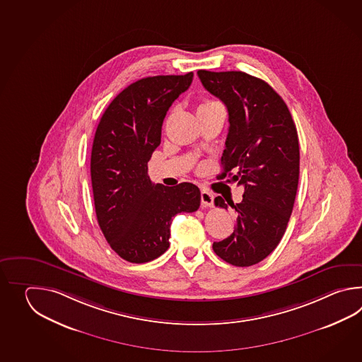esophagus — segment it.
I'll list each match as a JSON object with an SVG mask.
<instances>
[{"mask_svg": "<svg viewBox=\"0 0 362 362\" xmlns=\"http://www.w3.org/2000/svg\"><path fill=\"white\" fill-rule=\"evenodd\" d=\"M200 199H202V203H203L206 207H212V206H214V194L208 192L206 189H202V192H200Z\"/></svg>", "mask_w": 362, "mask_h": 362, "instance_id": "1", "label": "esophagus"}]
</instances>
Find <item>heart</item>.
<instances>
[{
	"instance_id": "obj_1",
	"label": "heart",
	"mask_w": 362,
	"mask_h": 362,
	"mask_svg": "<svg viewBox=\"0 0 362 362\" xmlns=\"http://www.w3.org/2000/svg\"><path fill=\"white\" fill-rule=\"evenodd\" d=\"M216 105H220V103L216 102V100H206L200 103L199 108L212 107V106H216ZM199 108H198V110H199Z\"/></svg>"
}]
</instances>
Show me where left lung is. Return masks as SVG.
<instances>
[{
	"label": "left lung",
	"mask_w": 362,
	"mask_h": 362,
	"mask_svg": "<svg viewBox=\"0 0 362 362\" xmlns=\"http://www.w3.org/2000/svg\"><path fill=\"white\" fill-rule=\"evenodd\" d=\"M198 76L229 112L218 177L229 176L245 187L240 203L228 202L237 212L235 229L212 247L231 265L251 267L278 246L293 212L300 163L298 132L285 100L262 78L242 71L206 69ZM215 204L228 208L221 197Z\"/></svg>",
	"instance_id": "left-lung-1"
}]
</instances>
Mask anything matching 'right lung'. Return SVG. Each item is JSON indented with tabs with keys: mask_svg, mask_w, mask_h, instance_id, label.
I'll return each instance as SVG.
<instances>
[{
	"mask_svg": "<svg viewBox=\"0 0 362 362\" xmlns=\"http://www.w3.org/2000/svg\"><path fill=\"white\" fill-rule=\"evenodd\" d=\"M192 76L141 78L116 95L97 127L90 158L95 215L108 245L127 262L142 264L164 254L173 217L199 208L198 186L154 185L147 175L163 120Z\"/></svg>",
	"mask_w": 362,
	"mask_h": 362,
	"instance_id": "right-lung-1",
	"label": "right lung"
}]
</instances>
